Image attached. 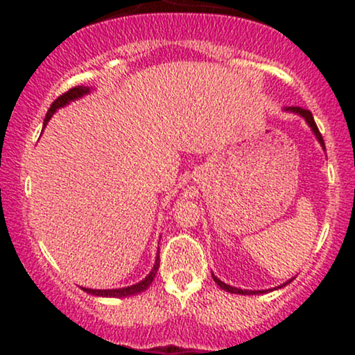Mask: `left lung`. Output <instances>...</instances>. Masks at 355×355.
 I'll return each instance as SVG.
<instances>
[{
    "mask_svg": "<svg viewBox=\"0 0 355 355\" xmlns=\"http://www.w3.org/2000/svg\"><path fill=\"white\" fill-rule=\"evenodd\" d=\"M285 110H291V112H295V113H299V115H302L304 118H305V121H307L309 123V126H311L312 128V132L315 133V137H317V140L320 141V145L324 146L325 148V144H324V138H322V135H320V132H319V128H317V125H315V120H313V116H312V113H311V110H305V108H299V107H291V108H285ZM214 277V280H215V284H218L220 287L223 288V291H227V292H232V294H243V295H247V294H260L259 291H242V288H235V287H232V285H227V284H223L222 280H218L217 277L215 275H211ZM288 282H291V280H288ZM287 282V284H288ZM285 285V284H284ZM263 292V291H262Z\"/></svg>",
    "mask_w": 355,
    "mask_h": 355,
    "instance_id": "left-lung-1",
    "label": "left lung"
}]
</instances>
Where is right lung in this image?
Here are the masks:
<instances>
[{"label":"right lung","mask_w":355,"mask_h":355,"mask_svg":"<svg viewBox=\"0 0 355 355\" xmlns=\"http://www.w3.org/2000/svg\"><path fill=\"white\" fill-rule=\"evenodd\" d=\"M89 89L87 87H75V88H70L68 92H64L63 95H60L58 98L51 103L50 110H48L46 116H44V125L48 123V120H50L53 113L56 112V110L64 107V105L68 103V101L71 100H76L80 98V96H83L85 93H88ZM158 266H160V257H157V262H155L153 266V270L150 272L148 275L145 277L141 282H138L135 285H132V287H125V288H110V291H93V288H83L85 292H88V294H93V295H100V297H126V295H133V294H138V292H144L148 288V285L153 282L155 275H157V270H158Z\"/></svg>","instance_id":"1"}]
</instances>
